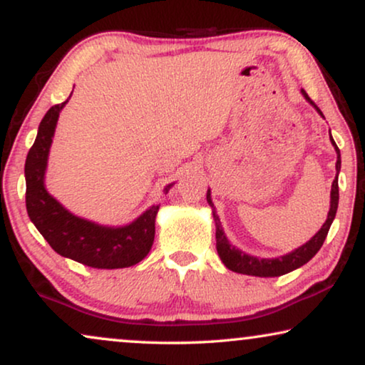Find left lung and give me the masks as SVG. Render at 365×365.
Here are the masks:
<instances>
[{"label": "left lung", "instance_id": "1", "mask_svg": "<svg viewBox=\"0 0 365 365\" xmlns=\"http://www.w3.org/2000/svg\"><path fill=\"white\" fill-rule=\"evenodd\" d=\"M301 93L304 94V98H306V101L311 103L312 106L317 109V113L322 116V111L316 106V104H314L312 99L307 96V93L304 91V89ZM331 143L337 153L336 171L339 174V171H341V151H339L337 144L334 143L332 136H331ZM206 197H207L209 206L212 207V217H214V221H216V247H217L219 257H221V261L224 262V266H226L227 269H231V271H234V272L247 274V276L277 277V276H282V274L294 271V269L304 266V264L311 261V259L317 254L319 249L322 247V244H324V241H326L327 232H329V229H331V224L337 212L339 184H337V176H336V179H334V182H332V189H331V209H329L326 222L322 224V227L319 229V232L316 234V236H314L311 241H307L306 244H304V246L297 247L296 251L289 252V254H286V256L272 257V259H259V257L249 256V254L241 251V249L234 247L232 244L227 241L226 234H224L222 227H221V222H219V217L216 216V211H214V204L211 201V191H207Z\"/></svg>", "mask_w": 365, "mask_h": 365}]
</instances>
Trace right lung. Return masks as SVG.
Returning <instances> with one entry per match:
<instances>
[{"instance_id": "right-lung-1", "label": "right lung", "mask_w": 365, "mask_h": 365, "mask_svg": "<svg viewBox=\"0 0 365 365\" xmlns=\"http://www.w3.org/2000/svg\"><path fill=\"white\" fill-rule=\"evenodd\" d=\"M68 99L48 109L39 123L34 144L28 153L24 164L28 216L59 256L96 269L134 266L148 256L153 246L154 222L159 206H151L128 226L108 227L74 216L44 187L49 148L59 113ZM171 186L173 184H169L164 191L168 192Z\"/></svg>"}]
</instances>
